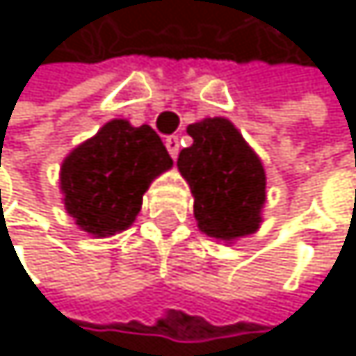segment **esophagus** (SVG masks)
<instances>
[{
	"label": "esophagus",
	"instance_id": "1",
	"mask_svg": "<svg viewBox=\"0 0 356 356\" xmlns=\"http://www.w3.org/2000/svg\"><path fill=\"white\" fill-rule=\"evenodd\" d=\"M166 149L172 160H177V156H179V136H166Z\"/></svg>",
	"mask_w": 356,
	"mask_h": 356
}]
</instances>
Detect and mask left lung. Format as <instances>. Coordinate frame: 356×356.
I'll return each instance as SVG.
<instances>
[{
  "label": "left lung",
  "instance_id": "8db88e82",
  "mask_svg": "<svg viewBox=\"0 0 356 356\" xmlns=\"http://www.w3.org/2000/svg\"><path fill=\"white\" fill-rule=\"evenodd\" d=\"M188 134L194 143L181 149L177 166L194 196L198 228L220 241L252 235L267 198L261 158L224 117L192 124Z\"/></svg>",
  "mask_w": 356,
  "mask_h": 356
}]
</instances>
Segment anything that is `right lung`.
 <instances>
[{
  "mask_svg": "<svg viewBox=\"0 0 356 356\" xmlns=\"http://www.w3.org/2000/svg\"><path fill=\"white\" fill-rule=\"evenodd\" d=\"M172 166L162 138L149 128L113 119L61 164L67 216L93 237H111L136 220L143 194Z\"/></svg>",
  "mask_w": 356,
  "mask_h": 356,
  "instance_id": "1",
  "label": "right lung"
}]
</instances>
